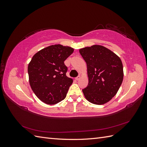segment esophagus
<instances>
[{"label": "esophagus", "mask_w": 147, "mask_h": 147, "mask_svg": "<svg viewBox=\"0 0 147 147\" xmlns=\"http://www.w3.org/2000/svg\"><path fill=\"white\" fill-rule=\"evenodd\" d=\"M80 78H81V77L80 76V75H79V76H78L77 77H76V78H75V79H76V80H79L80 79Z\"/></svg>", "instance_id": "1"}]
</instances>
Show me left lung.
<instances>
[{
	"label": "left lung",
	"instance_id": "obj_1",
	"mask_svg": "<svg viewBox=\"0 0 147 147\" xmlns=\"http://www.w3.org/2000/svg\"><path fill=\"white\" fill-rule=\"evenodd\" d=\"M87 65L88 85L82 90L92 104L102 105L116 95L123 80L121 59L102 45H94L80 49Z\"/></svg>",
	"mask_w": 147,
	"mask_h": 147
}]
</instances>
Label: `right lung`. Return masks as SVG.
<instances>
[{"instance_id": "add662e5", "label": "right lung", "mask_w": 147, "mask_h": 147, "mask_svg": "<svg viewBox=\"0 0 147 147\" xmlns=\"http://www.w3.org/2000/svg\"><path fill=\"white\" fill-rule=\"evenodd\" d=\"M74 48L60 44L51 45L34 55L28 65L30 86L38 98L47 104H56L65 99L73 80L66 76L65 60Z\"/></svg>"}]
</instances>
